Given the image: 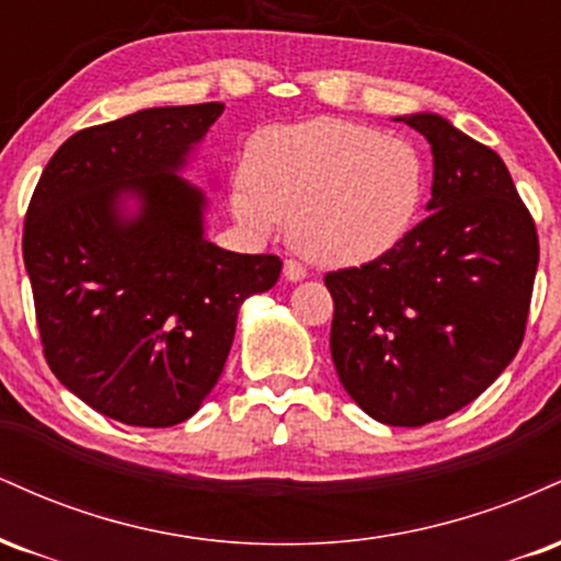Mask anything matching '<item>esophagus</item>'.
Here are the masks:
<instances>
[{
	"instance_id": "34e87169",
	"label": "esophagus",
	"mask_w": 561,
	"mask_h": 561,
	"mask_svg": "<svg viewBox=\"0 0 561 561\" xmlns=\"http://www.w3.org/2000/svg\"><path fill=\"white\" fill-rule=\"evenodd\" d=\"M285 276L289 282H300V279H306V268H302L298 261H287L285 263Z\"/></svg>"
}]
</instances>
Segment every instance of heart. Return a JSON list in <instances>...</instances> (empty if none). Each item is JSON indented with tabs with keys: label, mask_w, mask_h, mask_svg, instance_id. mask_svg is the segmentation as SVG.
<instances>
[{
	"label": "heart",
	"mask_w": 561,
	"mask_h": 561,
	"mask_svg": "<svg viewBox=\"0 0 561 561\" xmlns=\"http://www.w3.org/2000/svg\"><path fill=\"white\" fill-rule=\"evenodd\" d=\"M427 186L420 147L340 118L255 134L234 214L255 231L289 221L293 248L319 266L379 259L411 229Z\"/></svg>",
	"instance_id": "obj_1"
}]
</instances>
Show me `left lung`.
Wrapping results in <instances>:
<instances>
[{
    "label": "left lung",
    "mask_w": 561,
    "mask_h": 561,
    "mask_svg": "<svg viewBox=\"0 0 561 561\" xmlns=\"http://www.w3.org/2000/svg\"><path fill=\"white\" fill-rule=\"evenodd\" d=\"M403 124L433 147L430 216L379 259L327 272L332 362L369 416L446 420L488 390L523 345L538 231L504 160L440 115Z\"/></svg>",
    "instance_id": "obj_1"
}]
</instances>
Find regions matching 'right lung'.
I'll use <instances>...</instances> for the list:
<instances>
[{
	"label": "right lung",
	"instance_id": "add662e5",
	"mask_svg": "<svg viewBox=\"0 0 561 561\" xmlns=\"http://www.w3.org/2000/svg\"><path fill=\"white\" fill-rule=\"evenodd\" d=\"M221 102L89 126L42 171L23 224L44 358L66 388L131 427L190 420L214 390L242 300L276 285V255L203 237L205 199L176 176ZM142 199L124 222L117 197Z\"/></svg>",
	"mask_w": 561,
	"mask_h": 561
}]
</instances>
